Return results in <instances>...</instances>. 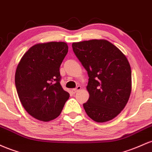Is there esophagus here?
Returning <instances> with one entry per match:
<instances>
[{
  "instance_id": "esophagus-1",
  "label": "esophagus",
  "mask_w": 152,
  "mask_h": 152,
  "mask_svg": "<svg viewBox=\"0 0 152 152\" xmlns=\"http://www.w3.org/2000/svg\"><path fill=\"white\" fill-rule=\"evenodd\" d=\"M80 90H81V87L80 86V85H78V86H77L76 88H74V89L72 90V93H76L77 92L79 91Z\"/></svg>"
}]
</instances>
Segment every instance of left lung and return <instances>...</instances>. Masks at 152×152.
Returning <instances> with one entry per match:
<instances>
[{
    "label": "left lung",
    "mask_w": 152,
    "mask_h": 152,
    "mask_svg": "<svg viewBox=\"0 0 152 152\" xmlns=\"http://www.w3.org/2000/svg\"><path fill=\"white\" fill-rule=\"evenodd\" d=\"M76 57L88 72L90 97L83 107L90 118L106 122L125 108L131 92V70L126 56L107 40L72 44Z\"/></svg>",
    "instance_id": "obj_1"
}]
</instances>
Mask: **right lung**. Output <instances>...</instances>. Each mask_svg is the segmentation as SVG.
I'll return each instance as SVG.
<instances>
[{
  "label": "right lung",
  "instance_id": "1",
  "mask_svg": "<svg viewBox=\"0 0 152 152\" xmlns=\"http://www.w3.org/2000/svg\"><path fill=\"white\" fill-rule=\"evenodd\" d=\"M68 52L64 42L38 44L17 66L15 84L20 101L31 116L49 121L60 115L69 94L60 85L59 67Z\"/></svg>",
  "mask_w": 152,
  "mask_h": 152
}]
</instances>
